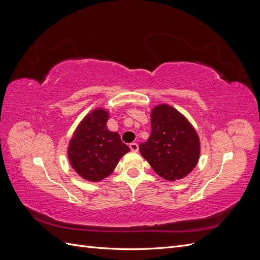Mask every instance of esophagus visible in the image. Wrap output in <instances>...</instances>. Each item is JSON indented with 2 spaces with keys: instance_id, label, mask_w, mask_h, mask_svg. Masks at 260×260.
<instances>
[{
  "instance_id": "esophagus-1",
  "label": "esophagus",
  "mask_w": 260,
  "mask_h": 260,
  "mask_svg": "<svg viewBox=\"0 0 260 260\" xmlns=\"http://www.w3.org/2000/svg\"><path fill=\"white\" fill-rule=\"evenodd\" d=\"M129 147H130V149H131L132 152H138V151H139V145H138V143L132 142V143L129 144Z\"/></svg>"
}]
</instances>
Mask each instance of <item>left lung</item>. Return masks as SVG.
I'll use <instances>...</instances> for the list:
<instances>
[{
    "label": "left lung",
    "mask_w": 260,
    "mask_h": 260,
    "mask_svg": "<svg viewBox=\"0 0 260 260\" xmlns=\"http://www.w3.org/2000/svg\"><path fill=\"white\" fill-rule=\"evenodd\" d=\"M152 133L140 144V152L157 175L168 181L184 178L200 158L198 133L186 118L166 104L151 113Z\"/></svg>",
    "instance_id": "8db88e82"
}]
</instances>
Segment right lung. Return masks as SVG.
Listing matches in <instances>:
<instances>
[{
    "mask_svg": "<svg viewBox=\"0 0 260 260\" xmlns=\"http://www.w3.org/2000/svg\"><path fill=\"white\" fill-rule=\"evenodd\" d=\"M109 115L98 108L86 115L78 125L68 146V159L78 175L98 182L108 177L130 148L117 132L106 127Z\"/></svg>",
    "mask_w": 260,
    "mask_h": 260,
    "instance_id": "obj_1",
    "label": "right lung"
}]
</instances>
